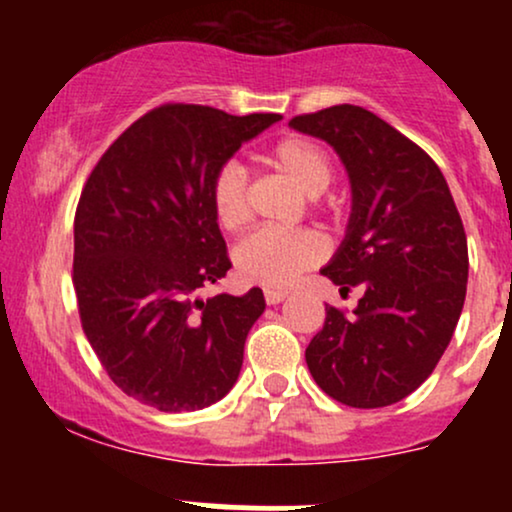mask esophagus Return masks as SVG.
<instances>
[{"label": "esophagus", "mask_w": 512, "mask_h": 512, "mask_svg": "<svg viewBox=\"0 0 512 512\" xmlns=\"http://www.w3.org/2000/svg\"><path fill=\"white\" fill-rule=\"evenodd\" d=\"M286 296H289V293H286V291H274V289H267V291H264V301H267L269 305L281 303V301H284Z\"/></svg>", "instance_id": "obj_1"}]
</instances>
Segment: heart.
I'll return each instance as SVG.
<instances>
[{
    "label": "heart",
    "instance_id": "heart-1",
    "mask_svg": "<svg viewBox=\"0 0 512 512\" xmlns=\"http://www.w3.org/2000/svg\"><path fill=\"white\" fill-rule=\"evenodd\" d=\"M264 163L308 197H320L334 180L332 156L301 134H291L269 146ZM209 202L223 231H236L248 221V175L240 163L228 161L216 170L209 185ZM322 257L325 245L310 231H255L233 250L240 279L264 289H289L303 272L317 267Z\"/></svg>",
    "mask_w": 512,
    "mask_h": 512
}]
</instances>
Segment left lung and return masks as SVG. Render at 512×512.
I'll use <instances>...</instances> for the list:
<instances>
[{"label": "left lung", "mask_w": 512, "mask_h": 512, "mask_svg": "<svg viewBox=\"0 0 512 512\" xmlns=\"http://www.w3.org/2000/svg\"><path fill=\"white\" fill-rule=\"evenodd\" d=\"M289 125L332 144L349 170V231L322 274L344 293L363 286L351 315L327 305L305 363L346 407H387L433 373L460 320L469 274L460 211L436 161L370 110L332 105Z\"/></svg>", "instance_id": "1"}]
</instances>
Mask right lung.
<instances>
[{
	"instance_id": "1",
	"label": "right lung",
	"mask_w": 512,
	"mask_h": 512,
	"mask_svg": "<svg viewBox=\"0 0 512 512\" xmlns=\"http://www.w3.org/2000/svg\"><path fill=\"white\" fill-rule=\"evenodd\" d=\"M276 113L163 103L96 163L74 216L81 327L110 380L158 411H195L236 385L260 289L197 293L231 269L209 185Z\"/></svg>"
}]
</instances>
